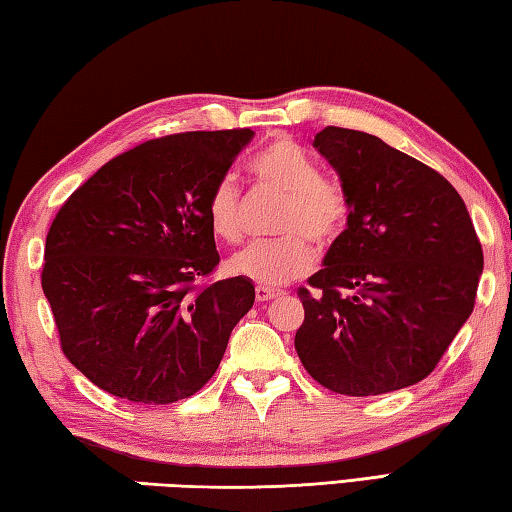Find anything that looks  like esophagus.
I'll return each instance as SVG.
<instances>
[{"label": "esophagus", "mask_w": 512, "mask_h": 512, "mask_svg": "<svg viewBox=\"0 0 512 512\" xmlns=\"http://www.w3.org/2000/svg\"><path fill=\"white\" fill-rule=\"evenodd\" d=\"M281 290H270V288H263V285H258L256 288V301H272V299H279L281 297Z\"/></svg>", "instance_id": "1"}]
</instances>
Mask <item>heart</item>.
Here are the masks:
<instances>
[{"mask_svg":"<svg viewBox=\"0 0 512 512\" xmlns=\"http://www.w3.org/2000/svg\"><path fill=\"white\" fill-rule=\"evenodd\" d=\"M251 170L263 186L285 195L276 229L288 236L251 242L227 261V272L263 288H279L308 274L315 263L310 238L328 247L346 229L351 202L344 186L319 173L317 161L292 139H276L251 161ZM206 218L215 236L236 242L242 236L240 188L233 175L213 186L206 202Z\"/></svg>","mask_w":512,"mask_h":512,"instance_id":"b5f03b06","label":"heart"}]
</instances>
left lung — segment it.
I'll return each mask as SVG.
<instances>
[{
    "mask_svg": "<svg viewBox=\"0 0 512 512\" xmlns=\"http://www.w3.org/2000/svg\"><path fill=\"white\" fill-rule=\"evenodd\" d=\"M312 146L351 202L346 229L299 297L294 337L319 384L380 396L434 371L468 321L483 272L481 242L456 188L369 132L324 128Z\"/></svg>",
    "mask_w": 512,
    "mask_h": 512,
    "instance_id": "1",
    "label": "left lung"
}]
</instances>
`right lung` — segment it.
<instances>
[{"instance_id":"obj_1","label":"right lung","mask_w":512,"mask_h":512,"mask_svg":"<svg viewBox=\"0 0 512 512\" xmlns=\"http://www.w3.org/2000/svg\"><path fill=\"white\" fill-rule=\"evenodd\" d=\"M254 132H184L101 166L47 233L42 290L62 353L98 389L143 405L193 396L254 306L240 276L202 290L220 256L206 218L218 179Z\"/></svg>"}]
</instances>
